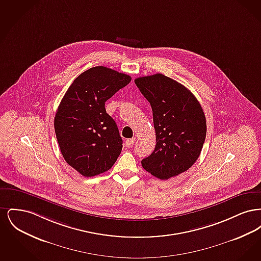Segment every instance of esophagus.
I'll return each instance as SVG.
<instances>
[{
    "instance_id": "obj_1",
    "label": "esophagus",
    "mask_w": 261,
    "mask_h": 261,
    "mask_svg": "<svg viewBox=\"0 0 261 261\" xmlns=\"http://www.w3.org/2000/svg\"><path fill=\"white\" fill-rule=\"evenodd\" d=\"M135 143V138H132V139H128V140H126V146L128 147V148H130V147H132V145Z\"/></svg>"
}]
</instances>
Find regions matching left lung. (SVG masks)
<instances>
[{"instance_id":"1","label":"left lung","mask_w":261,"mask_h":261,"mask_svg":"<svg viewBox=\"0 0 261 261\" xmlns=\"http://www.w3.org/2000/svg\"><path fill=\"white\" fill-rule=\"evenodd\" d=\"M153 116L156 145L142 166L167 180L187 171L199 159L206 136V121L197 98L184 85L162 74L135 79Z\"/></svg>"}]
</instances>
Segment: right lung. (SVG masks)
Returning <instances> with one entry per match:
<instances>
[{"label":"right lung","mask_w":261,"mask_h":261,"mask_svg":"<svg viewBox=\"0 0 261 261\" xmlns=\"http://www.w3.org/2000/svg\"><path fill=\"white\" fill-rule=\"evenodd\" d=\"M131 81L129 75L95 66L76 77L55 116V131L62 156L85 177L112 168L122 149L117 125L105 102Z\"/></svg>","instance_id":"right-lung-1"}]
</instances>
